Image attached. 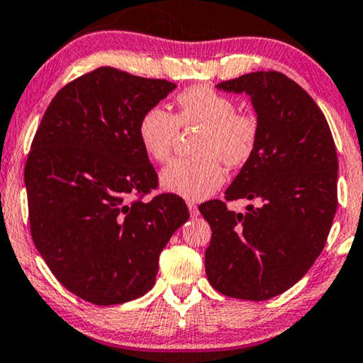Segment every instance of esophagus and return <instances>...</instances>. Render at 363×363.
<instances>
[{
	"label": "esophagus",
	"instance_id": "esophagus-1",
	"mask_svg": "<svg viewBox=\"0 0 363 363\" xmlns=\"http://www.w3.org/2000/svg\"><path fill=\"white\" fill-rule=\"evenodd\" d=\"M187 208H189L191 216H198L199 215V210H198V206H196L194 201H187Z\"/></svg>",
	"mask_w": 363,
	"mask_h": 363
}]
</instances>
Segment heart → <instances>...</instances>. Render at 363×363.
<instances>
[{"mask_svg":"<svg viewBox=\"0 0 363 363\" xmlns=\"http://www.w3.org/2000/svg\"><path fill=\"white\" fill-rule=\"evenodd\" d=\"M177 116L164 106L143 112L138 140L145 153L165 162L172 152L179 126H201L189 158H176L162 170L160 184L169 193L186 199H205L223 184L225 170L244 165L259 140V124L252 114L237 112L234 99L210 85L191 86L177 95Z\"/></svg>","mask_w":363,"mask_h":363,"instance_id":"b5f03b06","label":"heart"}]
</instances>
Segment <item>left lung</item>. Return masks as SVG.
<instances>
[{
    "label": "left lung",
    "instance_id": "1",
    "mask_svg": "<svg viewBox=\"0 0 363 363\" xmlns=\"http://www.w3.org/2000/svg\"><path fill=\"white\" fill-rule=\"evenodd\" d=\"M216 89L245 94L259 140L225 199H256L247 213L220 199L199 211L211 227L205 252L210 285L227 297L268 301L309 272L326 244L338 206V157L312 97L278 72H256Z\"/></svg>",
    "mask_w": 363,
    "mask_h": 363
}]
</instances>
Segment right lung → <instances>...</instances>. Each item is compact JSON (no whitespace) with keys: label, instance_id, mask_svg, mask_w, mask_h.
<instances>
[{"label":"right lung","instance_id":"obj_1","mask_svg":"<svg viewBox=\"0 0 363 363\" xmlns=\"http://www.w3.org/2000/svg\"><path fill=\"white\" fill-rule=\"evenodd\" d=\"M176 83L102 66L57 91L25 164L28 220L54 277L83 301L114 306L155 285L158 256L189 218L138 140L143 112Z\"/></svg>","mask_w":363,"mask_h":363}]
</instances>
